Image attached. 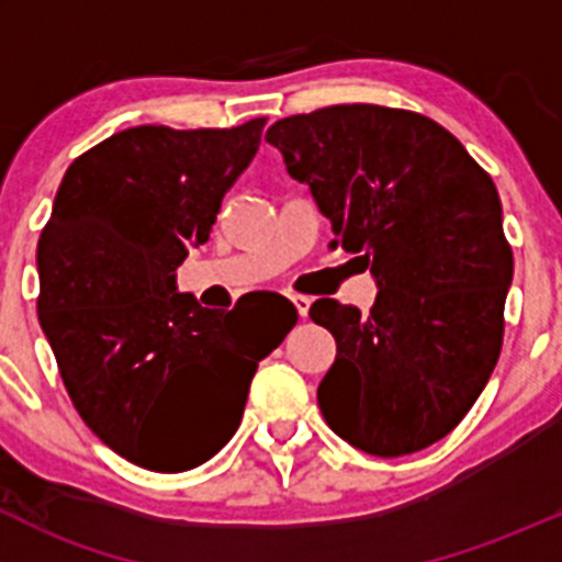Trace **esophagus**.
Masks as SVG:
<instances>
[{"label": "esophagus", "mask_w": 562, "mask_h": 562, "mask_svg": "<svg viewBox=\"0 0 562 562\" xmlns=\"http://www.w3.org/2000/svg\"><path fill=\"white\" fill-rule=\"evenodd\" d=\"M291 302H293V307L299 310V315L307 317V313H310V304H313V299H310V296H302V293H293Z\"/></svg>", "instance_id": "1"}]
</instances>
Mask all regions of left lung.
<instances>
[{"label": "left lung", "mask_w": 562, "mask_h": 562, "mask_svg": "<svg viewBox=\"0 0 562 562\" xmlns=\"http://www.w3.org/2000/svg\"><path fill=\"white\" fill-rule=\"evenodd\" d=\"M266 140L310 184L334 245L378 280L367 315L334 299L310 307L337 339L323 418L375 457L438 443L501 356L514 255L495 181L449 130L402 108L328 105L280 119Z\"/></svg>", "instance_id": "1"}]
</instances>
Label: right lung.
Masks as SVG:
<instances>
[{"label": "right lung", "instance_id": "right-lung-1", "mask_svg": "<svg viewBox=\"0 0 562 562\" xmlns=\"http://www.w3.org/2000/svg\"><path fill=\"white\" fill-rule=\"evenodd\" d=\"M266 119L231 130L140 124L83 151L37 241V317L78 416L119 457L181 473L234 438L258 361L285 328L249 331L176 293Z\"/></svg>", "mask_w": 562, "mask_h": 562}]
</instances>
